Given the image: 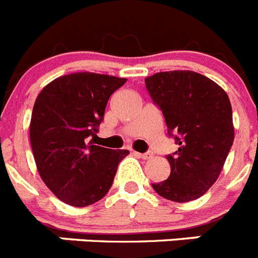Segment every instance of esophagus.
<instances>
[{
  "instance_id": "esophagus-1",
  "label": "esophagus",
  "mask_w": 258,
  "mask_h": 258,
  "mask_svg": "<svg viewBox=\"0 0 258 258\" xmlns=\"http://www.w3.org/2000/svg\"><path fill=\"white\" fill-rule=\"evenodd\" d=\"M134 154L137 155V157H140V158L142 159H150L153 158V153L148 152V153H137V152H134Z\"/></svg>"
}]
</instances>
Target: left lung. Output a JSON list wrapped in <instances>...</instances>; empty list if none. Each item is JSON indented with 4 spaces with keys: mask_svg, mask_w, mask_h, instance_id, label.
Instances as JSON below:
<instances>
[{
    "mask_svg": "<svg viewBox=\"0 0 258 258\" xmlns=\"http://www.w3.org/2000/svg\"><path fill=\"white\" fill-rule=\"evenodd\" d=\"M145 84L162 110L169 136L179 146L166 155L170 176L153 183V188L169 201H195L216 182L233 144L228 95L194 71L158 72L145 79Z\"/></svg>",
    "mask_w": 258,
    "mask_h": 258,
    "instance_id": "obj_1",
    "label": "left lung"
}]
</instances>
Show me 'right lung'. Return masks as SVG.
Returning <instances> with one entry per match:
<instances>
[{
    "label": "right lung",
    "mask_w": 258,
    "mask_h": 258,
    "mask_svg": "<svg viewBox=\"0 0 258 258\" xmlns=\"http://www.w3.org/2000/svg\"><path fill=\"white\" fill-rule=\"evenodd\" d=\"M126 79L76 72L55 79L38 95L30 142L44 184L57 199L86 207L109 191L117 166L129 154L88 142L99 131L110 95Z\"/></svg>",
    "instance_id": "right-lung-1"
}]
</instances>
